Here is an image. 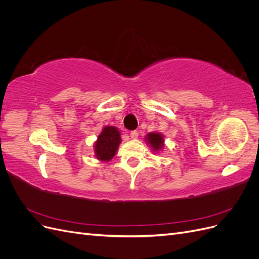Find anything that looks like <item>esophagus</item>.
<instances>
[{
    "label": "esophagus",
    "instance_id": "1",
    "mask_svg": "<svg viewBox=\"0 0 259 259\" xmlns=\"http://www.w3.org/2000/svg\"><path fill=\"white\" fill-rule=\"evenodd\" d=\"M130 136H131V138H132V139H137V137H138V132H136V131H132V132H131V134H130Z\"/></svg>",
    "mask_w": 259,
    "mask_h": 259
}]
</instances>
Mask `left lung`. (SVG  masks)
I'll return each instance as SVG.
<instances>
[{
    "instance_id": "obj_1",
    "label": "left lung",
    "mask_w": 259,
    "mask_h": 259,
    "mask_svg": "<svg viewBox=\"0 0 259 259\" xmlns=\"http://www.w3.org/2000/svg\"><path fill=\"white\" fill-rule=\"evenodd\" d=\"M145 142L152 149L153 152L162 151L164 148V136L160 132L148 133L145 136Z\"/></svg>"
}]
</instances>
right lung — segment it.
Returning <instances> with one entry per match:
<instances>
[{"label":"right lung","instance_id":"1","mask_svg":"<svg viewBox=\"0 0 259 259\" xmlns=\"http://www.w3.org/2000/svg\"><path fill=\"white\" fill-rule=\"evenodd\" d=\"M121 144V133L115 126L107 125L94 143L95 158L100 162L111 161Z\"/></svg>","mask_w":259,"mask_h":259}]
</instances>
